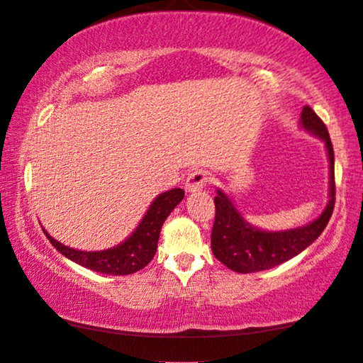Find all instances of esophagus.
I'll return each mask as SVG.
<instances>
[{
	"label": "esophagus",
	"instance_id": "esophagus-1",
	"mask_svg": "<svg viewBox=\"0 0 363 363\" xmlns=\"http://www.w3.org/2000/svg\"><path fill=\"white\" fill-rule=\"evenodd\" d=\"M208 182H209L208 172L194 170V172L190 173V175H188L186 182H185V188L190 193H194V191L203 190V188L208 185Z\"/></svg>",
	"mask_w": 363,
	"mask_h": 363
}]
</instances>
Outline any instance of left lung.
<instances>
[{
    "label": "left lung",
    "instance_id": "1",
    "mask_svg": "<svg viewBox=\"0 0 363 363\" xmlns=\"http://www.w3.org/2000/svg\"><path fill=\"white\" fill-rule=\"evenodd\" d=\"M299 128L324 143L329 162V201L323 213L311 223L285 230H267L250 224L240 214L233 198L218 188L214 196L216 218L211 233V250L214 257L233 272L255 273L285 264L308 249L323 234L333 216L335 201L334 149L329 133L323 121L309 106L303 108Z\"/></svg>",
    "mask_w": 363,
    "mask_h": 363
}]
</instances>
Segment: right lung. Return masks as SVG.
Segmentation results:
<instances>
[{
	"label": "right lung",
	"mask_w": 363,
	"mask_h": 363,
	"mask_svg": "<svg viewBox=\"0 0 363 363\" xmlns=\"http://www.w3.org/2000/svg\"><path fill=\"white\" fill-rule=\"evenodd\" d=\"M183 196H185V191L182 188H172L169 191L160 193L150 203L144 218L140 219L138 228L130 233V235L121 244L104 250L73 249V247H68L52 238L44 228L42 230H44L45 238L50 240V244L68 260L93 272L104 273V275H129V273L144 269L154 259L162 225Z\"/></svg>",
	"instance_id": "right-lung-1"
}]
</instances>
